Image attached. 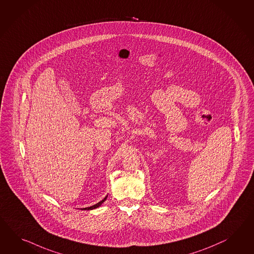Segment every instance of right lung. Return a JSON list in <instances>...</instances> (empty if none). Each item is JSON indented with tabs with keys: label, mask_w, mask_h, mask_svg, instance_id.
<instances>
[{
	"label": "right lung",
	"mask_w": 254,
	"mask_h": 254,
	"mask_svg": "<svg viewBox=\"0 0 254 254\" xmlns=\"http://www.w3.org/2000/svg\"><path fill=\"white\" fill-rule=\"evenodd\" d=\"M108 195H106L102 201H100L99 203H97V204H93L92 206H89V207H84V208H81V210H93V209H95V208H97V207H99L101 204H103L104 202H105V200H106V198H107Z\"/></svg>",
	"instance_id": "add662e5"
}]
</instances>
